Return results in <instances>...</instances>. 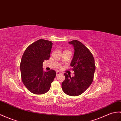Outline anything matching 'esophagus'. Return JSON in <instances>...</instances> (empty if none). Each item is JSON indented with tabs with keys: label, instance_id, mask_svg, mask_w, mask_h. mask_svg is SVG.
<instances>
[{
	"label": "esophagus",
	"instance_id": "esophagus-1",
	"mask_svg": "<svg viewBox=\"0 0 121 121\" xmlns=\"http://www.w3.org/2000/svg\"><path fill=\"white\" fill-rule=\"evenodd\" d=\"M60 74H61V72H60L59 71H57V72H56V76H57L58 75H59Z\"/></svg>",
	"mask_w": 121,
	"mask_h": 121
}]
</instances>
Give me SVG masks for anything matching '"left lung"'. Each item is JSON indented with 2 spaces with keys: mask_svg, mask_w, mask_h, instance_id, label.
Segmentation results:
<instances>
[{
  "mask_svg": "<svg viewBox=\"0 0 121 121\" xmlns=\"http://www.w3.org/2000/svg\"><path fill=\"white\" fill-rule=\"evenodd\" d=\"M74 47V54L70 65L75 76L64 73L65 79L62 83V88L65 94L76 96L85 92L91 85L95 71L93 56L87 48L77 40L69 42Z\"/></svg>",
  "mask_w": 121,
  "mask_h": 121,
  "instance_id": "1",
  "label": "left lung"
}]
</instances>
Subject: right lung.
Masks as SVG:
<instances>
[{"label":"right lung","instance_id":"add662e5","mask_svg":"<svg viewBox=\"0 0 121 121\" xmlns=\"http://www.w3.org/2000/svg\"><path fill=\"white\" fill-rule=\"evenodd\" d=\"M52 46V41L40 39L27 48L20 64L22 81L28 90L35 94L49 91L56 77L55 71L44 72L43 63L48 60Z\"/></svg>","mask_w":121,"mask_h":121}]
</instances>
